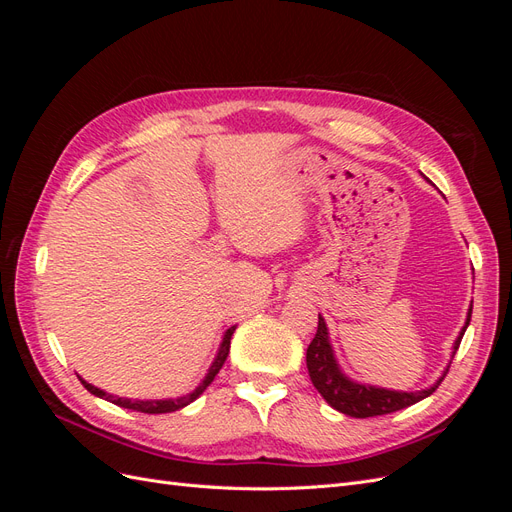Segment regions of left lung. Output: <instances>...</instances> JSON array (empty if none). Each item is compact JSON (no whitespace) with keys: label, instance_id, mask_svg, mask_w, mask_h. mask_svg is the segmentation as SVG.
Returning <instances> with one entry per match:
<instances>
[{"label":"left lung","instance_id":"obj_1","mask_svg":"<svg viewBox=\"0 0 512 512\" xmlns=\"http://www.w3.org/2000/svg\"><path fill=\"white\" fill-rule=\"evenodd\" d=\"M472 316V305L468 309V318L463 329L459 331L455 344H453V356L461 344V337L466 333L468 324ZM307 371L309 378H312L314 386L318 393L324 397V401L337 412L354 416V418H367V416H380V414H391L401 408H408L416 401H421L429 397L433 391L438 389V384L444 380L448 367L444 369V374L433 382L429 389L421 391H393V389H384V386H374V384H365V382H356L350 376L344 374V369L339 367L335 359V350L331 346V337H329V327L324 318L318 314V331L312 339V344L307 346Z\"/></svg>","mask_w":512,"mask_h":512}]
</instances>
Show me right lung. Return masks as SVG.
I'll return each instance as SVG.
<instances>
[{"label": "right lung", "mask_w": 512, "mask_h": 512, "mask_svg": "<svg viewBox=\"0 0 512 512\" xmlns=\"http://www.w3.org/2000/svg\"><path fill=\"white\" fill-rule=\"evenodd\" d=\"M235 329H237V327L226 329V333H224V337H222V344H220V348H218V354H215V359H213L211 367L207 369L205 378L200 380V384L196 386V389H194L192 393H185V395L177 397V399H128V397H117V395H111V393H106V391L98 389V386H94V384H89V382L83 380L81 376H79V380L83 382V386H85V389H87L91 395H96V397H100V399L111 401V404H115V406L128 408V410H136V412H145V414L175 412V410H181V408H185L188 404H192L194 399H198L200 395H203L207 386L213 382V378L218 376V371L222 369V365H224V361H226V356H228V352H230V337H232V333H235Z\"/></svg>", "instance_id": "right-lung-1"}]
</instances>
